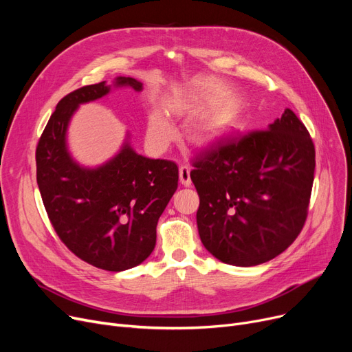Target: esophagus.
<instances>
[{"mask_svg": "<svg viewBox=\"0 0 352 352\" xmlns=\"http://www.w3.org/2000/svg\"><path fill=\"white\" fill-rule=\"evenodd\" d=\"M190 168L187 165H181L179 166V181L184 187H190L191 186V177H190Z\"/></svg>", "mask_w": 352, "mask_h": 352, "instance_id": "esophagus-1", "label": "esophagus"}]
</instances>
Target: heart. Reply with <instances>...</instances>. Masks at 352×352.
Listing matches in <instances>:
<instances>
[{
	"label": "heart",
	"mask_w": 352,
	"mask_h": 352,
	"mask_svg": "<svg viewBox=\"0 0 352 352\" xmlns=\"http://www.w3.org/2000/svg\"><path fill=\"white\" fill-rule=\"evenodd\" d=\"M171 113H179L181 108L177 104L170 105ZM228 121L224 118H217L210 122L198 125L192 131V140L197 144H208L224 134ZM148 134L157 144H166L175 138V128L161 113H154L148 122Z\"/></svg>",
	"instance_id": "heart-1"
}]
</instances>
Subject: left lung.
<instances>
[{"label": "left lung", "instance_id": "obj_1", "mask_svg": "<svg viewBox=\"0 0 352 352\" xmlns=\"http://www.w3.org/2000/svg\"><path fill=\"white\" fill-rule=\"evenodd\" d=\"M199 197L198 234L219 261L267 263L285 251L305 224L316 148L287 108L268 129L219 142L192 161Z\"/></svg>", "mask_w": 352, "mask_h": 352}]
</instances>
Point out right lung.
<instances>
[{"instance_id":"1","label":"right lung","mask_w":352,"mask_h":352,"mask_svg":"<svg viewBox=\"0 0 352 352\" xmlns=\"http://www.w3.org/2000/svg\"><path fill=\"white\" fill-rule=\"evenodd\" d=\"M114 84L142 89L131 77H118ZM108 92L102 81L65 96L44 128L35 161L44 207L61 241L82 261L118 272L153 252L158 218L178 187V166L145 158L126 142L98 168H82L71 158L65 134L74 111Z\"/></svg>"}]
</instances>
